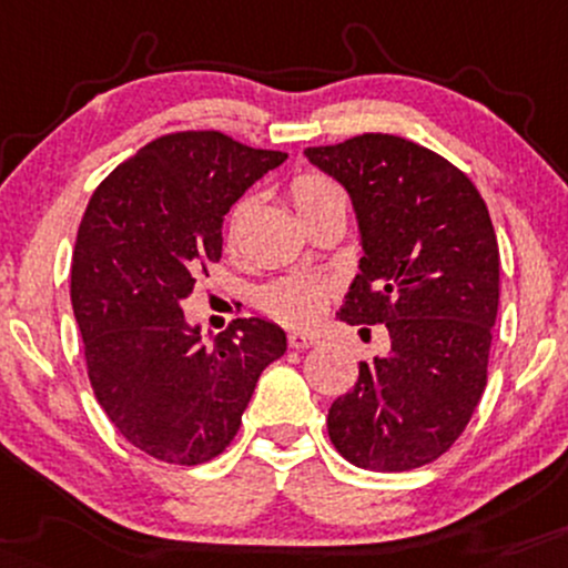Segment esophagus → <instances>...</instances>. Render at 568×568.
<instances>
[{
  "label": "esophagus",
  "instance_id": "obj_1",
  "mask_svg": "<svg viewBox=\"0 0 568 568\" xmlns=\"http://www.w3.org/2000/svg\"><path fill=\"white\" fill-rule=\"evenodd\" d=\"M320 338L314 336V333H306V331H293L288 333V346L291 349H310V346H317Z\"/></svg>",
  "mask_w": 568,
  "mask_h": 568
}]
</instances>
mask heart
Wrapping results in <instances>:
<instances>
[{"mask_svg":"<svg viewBox=\"0 0 568 568\" xmlns=\"http://www.w3.org/2000/svg\"><path fill=\"white\" fill-rule=\"evenodd\" d=\"M291 203L298 216L312 214V211L331 206V203H346L344 190L338 187L331 176L320 172H304L293 176L291 182ZM327 302V285L314 277H285L277 283L266 285L258 296V304L266 314L283 320V323H312Z\"/></svg>","mask_w":568,"mask_h":568,"instance_id":"obj_1","label":"heart"}]
</instances>
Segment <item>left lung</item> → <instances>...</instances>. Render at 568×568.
Segmentation results:
<instances>
[{"instance_id":"1","label":"left lung","mask_w":568,"mask_h":568,"mask_svg":"<svg viewBox=\"0 0 568 568\" xmlns=\"http://www.w3.org/2000/svg\"><path fill=\"white\" fill-rule=\"evenodd\" d=\"M304 155L344 184L359 224V275L338 317L386 325L392 341L359 362L357 384L327 409V434L357 468H420L466 432L487 386L500 304L487 203L447 159L394 134Z\"/></svg>"}]
</instances>
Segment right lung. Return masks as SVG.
Instances as JSON below:
<instances>
[{
    "label": "right lung",
    "mask_w": 568,
    "mask_h": 568,
    "mask_svg": "<svg viewBox=\"0 0 568 568\" xmlns=\"http://www.w3.org/2000/svg\"><path fill=\"white\" fill-rule=\"evenodd\" d=\"M285 159L222 132H176L136 150L89 197L71 266L89 384L115 432L155 460L222 455L258 375L285 354L283 327L262 317L206 346L182 312L195 277L222 258L224 214Z\"/></svg>",
    "instance_id": "add662e5"
}]
</instances>
